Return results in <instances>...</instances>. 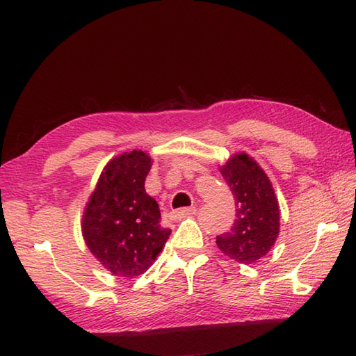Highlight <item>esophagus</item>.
<instances>
[{
  "label": "esophagus",
  "instance_id": "1",
  "mask_svg": "<svg viewBox=\"0 0 356 356\" xmlns=\"http://www.w3.org/2000/svg\"><path fill=\"white\" fill-rule=\"evenodd\" d=\"M194 212H195V208H184V209H177L172 212V216H175L176 218H185V217L193 216Z\"/></svg>",
  "mask_w": 356,
  "mask_h": 356
}]
</instances>
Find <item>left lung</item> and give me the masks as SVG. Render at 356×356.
Here are the masks:
<instances>
[{
    "label": "left lung",
    "mask_w": 356,
    "mask_h": 356,
    "mask_svg": "<svg viewBox=\"0 0 356 356\" xmlns=\"http://www.w3.org/2000/svg\"><path fill=\"white\" fill-rule=\"evenodd\" d=\"M221 176L236 203L234 225L217 236L218 249L239 264H252L266 256L279 235V203L275 189L258 162L249 154H234Z\"/></svg>",
    "instance_id": "left-lung-1"
}]
</instances>
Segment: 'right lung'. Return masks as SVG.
<instances>
[{"mask_svg":"<svg viewBox=\"0 0 356 356\" xmlns=\"http://www.w3.org/2000/svg\"><path fill=\"white\" fill-rule=\"evenodd\" d=\"M152 158L140 150L107 162L85 208L81 232L102 266L135 277L152 267L171 234L161 227L159 204L145 193Z\"/></svg>","mask_w":356,"mask_h":356,"instance_id":"right-lung-1","label":"right lung"}]
</instances>
